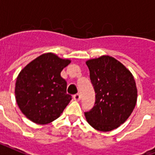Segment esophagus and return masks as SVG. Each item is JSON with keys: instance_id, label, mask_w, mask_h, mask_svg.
Returning <instances> with one entry per match:
<instances>
[{"instance_id": "1", "label": "esophagus", "mask_w": 155, "mask_h": 155, "mask_svg": "<svg viewBox=\"0 0 155 155\" xmlns=\"http://www.w3.org/2000/svg\"><path fill=\"white\" fill-rule=\"evenodd\" d=\"M73 98H74V100H75V101H80V95L79 94V93H77V94H75V95H74V96H73Z\"/></svg>"}]
</instances>
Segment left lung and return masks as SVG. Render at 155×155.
<instances>
[{
  "instance_id": "left-lung-1",
  "label": "left lung",
  "mask_w": 155,
  "mask_h": 155,
  "mask_svg": "<svg viewBox=\"0 0 155 155\" xmlns=\"http://www.w3.org/2000/svg\"><path fill=\"white\" fill-rule=\"evenodd\" d=\"M96 101L86 120L97 131L110 132L123 124L135 108L137 88L133 74L113 57L103 55L86 61Z\"/></svg>"
}]
</instances>
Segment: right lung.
Listing matches in <instances>:
<instances>
[{
    "mask_svg": "<svg viewBox=\"0 0 155 155\" xmlns=\"http://www.w3.org/2000/svg\"><path fill=\"white\" fill-rule=\"evenodd\" d=\"M70 59L45 53L23 67L15 83V99L20 110L37 124L57 120L71 100L61 71Z\"/></svg>",
    "mask_w": 155,
    "mask_h": 155,
    "instance_id": "add662e5",
    "label": "right lung"
}]
</instances>
